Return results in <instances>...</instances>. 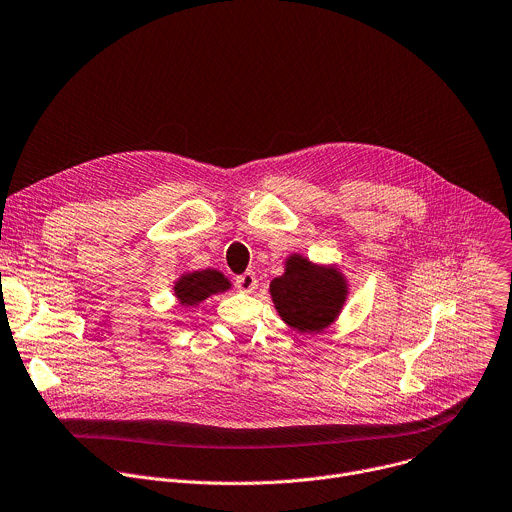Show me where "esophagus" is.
<instances>
[{
  "label": "esophagus",
  "mask_w": 512,
  "mask_h": 512,
  "mask_svg": "<svg viewBox=\"0 0 512 512\" xmlns=\"http://www.w3.org/2000/svg\"><path fill=\"white\" fill-rule=\"evenodd\" d=\"M237 287L245 293H253L257 289V275L253 271H247L237 277Z\"/></svg>",
  "instance_id": "34e87169"
}]
</instances>
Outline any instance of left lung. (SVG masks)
<instances>
[{
	"mask_svg": "<svg viewBox=\"0 0 512 512\" xmlns=\"http://www.w3.org/2000/svg\"><path fill=\"white\" fill-rule=\"evenodd\" d=\"M279 317L301 335L323 333L344 311L348 275L335 263H315L301 253L285 257L283 273L269 283Z\"/></svg>",
	"mask_w": 512,
	"mask_h": 512,
	"instance_id": "8db88e82",
	"label": "left lung"
}]
</instances>
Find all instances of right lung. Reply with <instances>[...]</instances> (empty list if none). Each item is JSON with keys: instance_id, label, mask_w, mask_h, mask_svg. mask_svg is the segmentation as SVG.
Wrapping results in <instances>:
<instances>
[{"instance_id": "right-lung-1", "label": "right lung", "mask_w": 512, "mask_h": 512, "mask_svg": "<svg viewBox=\"0 0 512 512\" xmlns=\"http://www.w3.org/2000/svg\"><path fill=\"white\" fill-rule=\"evenodd\" d=\"M233 287L231 279L225 277L221 271L217 269H197V271H185L175 279L173 285V293L177 297V301L181 303V307L189 309V307H197L203 301H207L209 297L217 295V293H225Z\"/></svg>"}]
</instances>
